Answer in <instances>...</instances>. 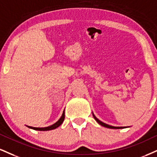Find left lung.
<instances>
[{
  "mask_svg": "<svg viewBox=\"0 0 157 157\" xmlns=\"http://www.w3.org/2000/svg\"><path fill=\"white\" fill-rule=\"evenodd\" d=\"M93 116H94V118H95V120L97 121L98 122V124H99L100 125H101L102 126H105V127L109 128V129H123V128H125V127H124H124H123V126H113L108 125V124H105V123L101 122V121H99V120L98 119V118H97V117H96L95 116H94V114H93Z\"/></svg>",
  "mask_w": 157,
  "mask_h": 157,
  "instance_id": "left-lung-1",
  "label": "left lung"
}]
</instances>
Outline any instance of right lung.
<instances>
[{"label":"right lung","mask_w":157,"mask_h":157,"mask_svg":"<svg viewBox=\"0 0 157 157\" xmlns=\"http://www.w3.org/2000/svg\"><path fill=\"white\" fill-rule=\"evenodd\" d=\"M64 118H65V114H64V110L63 112V114H62V116L60 117V118L58 121L57 122L55 123L54 124L51 125L50 126H48V127H42V128H37V127H32V126H28V128L34 130H39V131H48V130H52V129H55L56 128L58 127V126H60L62 124V123L64 121Z\"/></svg>","instance_id":"1"}]
</instances>
